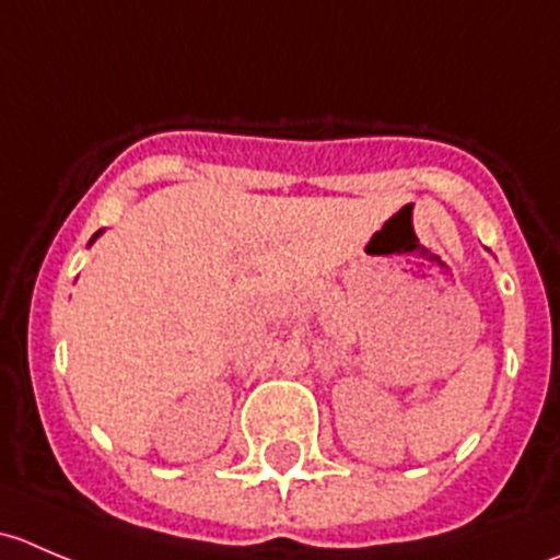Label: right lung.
<instances>
[{
  "instance_id": "add662e5",
  "label": "right lung",
  "mask_w": 560,
  "mask_h": 560,
  "mask_svg": "<svg viewBox=\"0 0 560 560\" xmlns=\"http://www.w3.org/2000/svg\"><path fill=\"white\" fill-rule=\"evenodd\" d=\"M92 241H94V238H92Z\"/></svg>"
}]
</instances>
